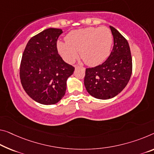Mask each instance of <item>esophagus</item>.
Wrapping results in <instances>:
<instances>
[{
	"mask_svg": "<svg viewBox=\"0 0 154 154\" xmlns=\"http://www.w3.org/2000/svg\"><path fill=\"white\" fill-rule=\"evenodd\" d=\"M78 67H79V65H75V68H78Z\"/></svg>",
	"mask_w": 154,
	"mask_h": 154,
	"instance_id": "esophagus-1",
	"label": "esophagus"
}]
</instances>
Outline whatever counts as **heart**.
<instances>
[{
	"instance_id": "b5f03b06",
	"label": "heart",
	"mask_w": 154,
	"mask_h": 154,
	"mask_svg": "<svg viewBox=\"0 0 154 154\" xmlns=\"http://www.w3.org/2000/svg\"><path fill=\"white\" fill-rule=\"evenodd\" d=\"M66 41H58L57 49L64 60L73 63L79 56L89 66L103 63L109 56L113 36L106 27H88L72 30L66 36Z\"/></svg>"
}]
</instances>
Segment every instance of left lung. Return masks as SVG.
Wrapping results in <instances>:
<instances>
[{"label":"left lung","mask_w":154,"mask_h":154,"mask_svg":"<svg viewBox=\"0 0 154 154\" xmlns=\"http://www.w3.org/2000/svg\"><path fill=\"white\" fill-rule=\"evenodd\" d=\"M113 37V47L103 64L87 68L84 84L94 98L107 100L120 93L127 86L132 72V58L128 42L122 35L109 26Z\"/></svg>","instance_id":"8db88e82"}]
</instances>
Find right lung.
Wrapping results in <instances>:
<instances>
[{
	"label": "right lung",
	"mask_w": 154,
	"mask_h": 154,
	"mask_svg": "<svg viewBox=\"0 0 154 154\" xmlns=\"http://www.w3.org/2000/svg\"><path fill=\"white\" fill-rule=\"evenodd\" d=\"M60 29H45L28 41L20 67L22 86L30 98L42 105H54L65 96L67 80L75 68L58 54Z\"/></svg>",
	"instance_id": "obj_1"
}]
</instances>
